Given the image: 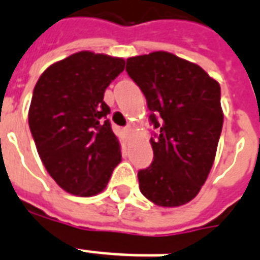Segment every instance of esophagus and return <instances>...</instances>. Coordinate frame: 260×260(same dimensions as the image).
<instances>
[{"mask_svg": "<svg viewBox=\"0 0 260 260\" xmlns=\"http://www.w3.org/2000/svg\"><path fill=\"white\" fill-rule=\"evenodd\" d=\"M124 132H125L126 135H131V132H132L131 126H125V128H124Z\"/></svg>", "mask_w": 260, "mask_h": 260, "instance_id": "34e87169", "label": "esophagus"}]
</instances>
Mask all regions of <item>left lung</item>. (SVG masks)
<instances>
[{
    "mask_svg": "<svg viewBox=\"0 0 260 260\" xmlns=\"http://www.w3.org/2000/svg\"><path fill=\"white\" fill-rule=\"evenodd\" d=\"M126 73L147 100L154 160L139 187L159 206L191 201L213 166L222 129L221 90L201 67L165 51L126 59Z\"/></svg>",
    "mask_w": 260,
    "mask_h": 260,
    "instance_id": "obj_1",
    "label": "left lung"
}]
</instances>
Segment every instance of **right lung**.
I'll return each mask as SVG.
<instances>
[{
    "label": "right lung",
    "mask_w": 260,
    "mask_h": 260,
    "mask_svg": "<svg viewBox=\"0 0 260 260\" xmlns=\"http://www.w3.org/2000/svg\"><path fill=\"white\" fill-rule=\"evenodd\" d=\"M124 66L121 58L81 51L48 67L35 86L30 134L46 170L69 193L95 196L121 162L104 93Z\"/></svg>",
    "instance_id": "right-lung-1"
}]
</instances>
